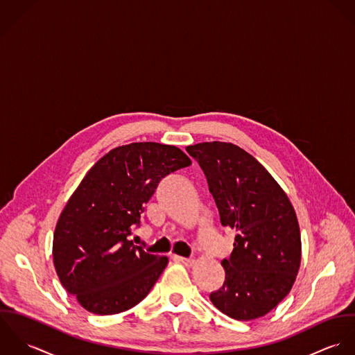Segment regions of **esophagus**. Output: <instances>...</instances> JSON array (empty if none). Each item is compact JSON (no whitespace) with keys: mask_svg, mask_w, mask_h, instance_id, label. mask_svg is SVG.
Instances as JSON below:
<instances>
[{"mask_svg":"<svg viewBox=\"0 0 355 355\" xmlns=\"http://www.w3.org/2000/svg\"><path fill=\"white\" fill-rule=\"evenodd\" d=\"M174 259L177 261V262H181V263H184L185 266H192L193 263H195V261L192 259V258H184V257H174Z\"/></svg>","mask_w":355,"mask_h":355,"instance_id":"1","label":"esophagus"}]
</instances>
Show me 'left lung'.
<instances>
[{
	"label": "left lung",
	"mask_w": 355,
	"mask_h": 355,
	"mask_svg": "<svg viewBox=\"0 0 355 355\" xmlns=\"http://www.w3.org/2000/svg\"><path fill=\"white\" fill-rule=\"evenodd\" d=\"M187 152L202 167L222 226L236 230L222 261L225 283L214 306L239 321L263 317L289 293L302 255L295 210L282 187L248 152L230 142H200Z\"/></svg>",
	"instance_id": "obj_1"
}]
</instances>
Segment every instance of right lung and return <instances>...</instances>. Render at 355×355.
<instances>
[{"instance_id":"obj_1","label":"right lung","mask_w":355,"mask_h":355,"mask_svg":"<svg viewBox=\"0 0 355 355\" xmlns=\"http://www.w3.org/2000/svg\"><path fill=\"white\" fill-rule=\"evenodd\" d=\"M191 164L177 146L133 142L110 150L87 171L53 236L56 273L83 309L118 314L149 293L168 259L145 252L129 236L159 182Z\"/></svg>"}]
</instances>
